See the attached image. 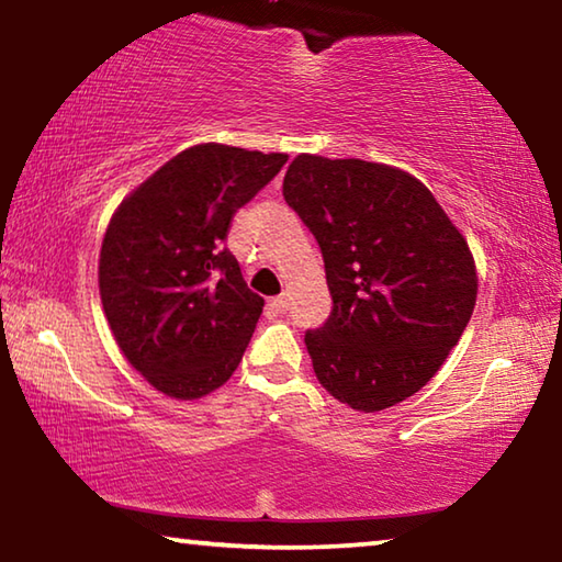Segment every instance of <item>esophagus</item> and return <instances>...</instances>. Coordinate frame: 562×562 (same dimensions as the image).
Here are the masks:
<instances>
[{"instance_id":"1","label":"esophagus","mask_w":562,"mask_h":562,"mask_svg":"<svg viewBox=\"0 0 562 562\" xmlns=\"http://www.w3.org/2000/svg\"><path fill=\"white\" fill-rule=\"evenodd\" d=\"M270 307H272L274 312H288V307H290L288 294H280V297H272V300H270Z\"/></svg>"}]
</instances>
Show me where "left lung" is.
I'll return each mask as SVG.
<instances>
[{"label": "left lung", "mask_w": 562, "mask_h": 562, "mask_svg": "<svg viewBox=\"0 0 562 562\" xmlns=\"http://www.w3.org/2000/svg\"><path fill=\"white\" fill-rule=\"evenodd\" d=\"M282 195L325 260L331 312L304 331L319 384L357 412L404 402L471 319L479 280L463 235L414 176L359 158L302 154Z\"/></svg>", "instance_id": "8db88e82"}]
</instances>
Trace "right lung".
I'll return each instance as SVG.
<instances>
[{
    "instance_id": "obj_1",
    "label": "right lung",
    "mask_w": 562,
    "mask_h": 562,
    "mask_svg": "<svg viewBox=\"0 0 562 562\" xmlns=\"http://www.w3.org/2000/svg\"><path fill=\"white\" fill-rule=\"evenodd\" d=\"M288 164L221 144L170 158L119 205L99 290L113 337L158 392L201 398L240 364L265 300L227 250L233 217Z\"/></svg>"
}]
</instances>
